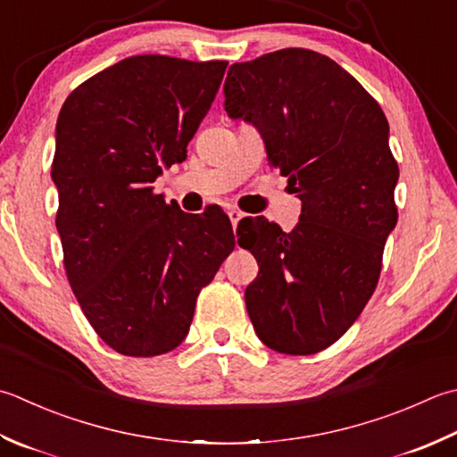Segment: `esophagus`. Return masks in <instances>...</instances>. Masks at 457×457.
Listing matches in <instances>:
<instances>
[{"label":"esophagus","mask_w":457,"mask_h":457,"mask_svg":"<svg viewBox=\"0 0 457 457\" xmlns=\"http://www.w3.org/2000/svg\"><path fill=\"white\" fill-rule=\"evenodd\" d=\"M228 216H229V221H231V226H234V228H236V226H237V223H239V220H241V218H244V213H241L239 210H229V212H228Z\"/></svg>","instance_id":"1"}]
</instances>
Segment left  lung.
<instances>
[{"label": "left lung", "mask_w": 457, "mask_h": 457, "mask_svg": "<svg viewBox=\"0 0 457 457\" xmlns=\"http://www.w3.org/2000/svg\"><path fill=\"white\" fill-rule=\"evenodd\" d=\"M223 95L231 119L262 130L267 160L301 200L287 234L263 218L249 221L258 245L245 249L262 262L245 289L249 319L277 353H320L372 297L398 221L388 120L359 80L311 49L236 62Z\"/></svg>", "instance_id": "obj_1"}]
</instances>
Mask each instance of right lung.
Masks as SVG:
<instances>
[{"mask_svg": "<svg viewBox=\"0 0 457 457\" xmlns=\"http://www.w3.org/2000/svg\"><path fill=\"white\" fill-rule=\"evenodd\" d=\"M226 67L129 57L79 85L59 112L51 178L62 263L87 320L120 354L174 351L236 245L220 210L186 213L152 187L186 160Z\"/></svg>", "mask_w": 457, "mask_h": 457, "instance_id": "add662e5", "label": "right lung"}]
</instances>
